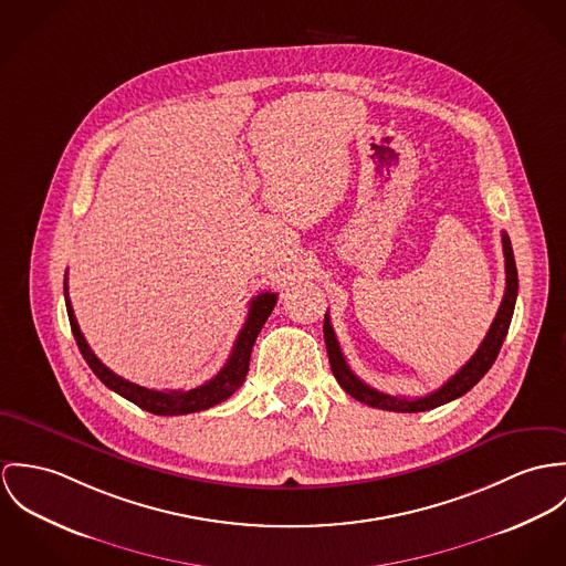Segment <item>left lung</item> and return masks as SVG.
I'll list each match as a JSON object with an SVG mask.
<instances>
[{
	"mask_svg": "<svg viewBox=\"0 0 566 566\" xmlns=\"http://www.w3.org/2000/svg\"><path fill=\"white\" fill-rule=\"evenodd\" d=\"M502 245L503 258H505V293H503L502 306L497 311V316L493 318V325H491L489 334L484 336L482 345L478 347V352L473 354V358L455 376L449 377L439 390H434L430 395H423V397L386 395V392H379L376 388H371L369 384H365L360 377L347 367L345 356L340 352V345L336 340V334L332 329L329 314H325L323 338H325V347H327V358H329V365H332V374L336 377V381L343 386V390L349 392L354 399L371 406V408L392 410V412L432 410V408H439L442 403H449V401L462 397L464 392H469L482 377L489 374V369L497 360V354L502 349L503 338L507 334L512 313H514V304H516L518 277H516V264H514L512 245H510V239H507L505 232H502Z\"/></svg>",
	"mask_w": 566,
	"mask_h": 566,
	"instance_id": "8db88e82",
	"label": "left lung"
}]
</instances>
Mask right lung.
<instances>
[{
	"label": "right lung",
	"instance_id": "1",
	"mask_svg": "<svg viewBox=\"0 0 566 566\" xmlns=\"http://www.w3.org/2000/svg\"><path fill=\"white\" fill-rule=\"evenodd\" d=\"M64 302H66V314H69L73 338H75L86 365L93 369V374L99 377L111 390L126 397L127 401L136 403L138 408H143L151 415H160V417H176V415H190V412L208 410V408L226 401L228 397H232L243 386L248 371H250L253 343H255L262 325L266 323L269 314L273 313L277 295L264 291V293L253 297L252 304H250V313H248V318L243 323V329L239 332L237 343L232 347V354H230L228 363L223 365V369L212 379H208L206 384L195 386L189 390H154V388L138 386L134 381H127L124 377L113 374L93 354L84 334L80 332V325L75 321V314H73L71 302H69V293H66V277H64Z\"/></svg>",
	"mask_w": 566,
	"mask_h": 566
}]
</instances>
